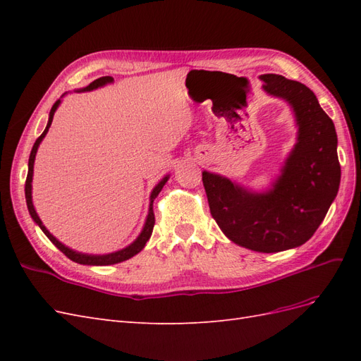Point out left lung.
I'll list each match as a JSON object with an SVG mask.
<instances>
[{
    "label": "left lung",
    "mask_w": 361,
    "mask_h": 361,
    "mask_svg": "<svg viewBox=\"0 0 361 361\" xmlns=\"http://www.w3.org/2000/svg\"><path fill=\"white\" fill-rule=\"evenodd\" d=\"M264 90L289 102L298 125L297 145L267 192H251L220 174L203 171L211 215L235 244L260 253L300 247L324 221L341 185L333 120L314 93L276 73L260 76Z\"/></svg>",
    "instance_id": "8db88e82"
}]
</instances>
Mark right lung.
Listing matches in <instances>:
<instances>
[{"instance_id":"right-lung-1","label":"right lung","mask_w":361,"mask_h":361,"mask_svg":"<svg viewBox=\"0 0 361 361\" xmlns=\"http://www.w3.org/2000/svg\"><path fill=\"white\" fill-rule=\"evenodd\" d=\"M113 81H114V80L111 78V76H101V78L94 80L93 82H90L87 87H84V89L80 90V92H90V90L97 89V87H102V85H105V84H110V82H113ZM60 102H61V101L59 99L56 104L52 105L51 111H49L48 125H47L45 130H43V133H42V135L36 140L35 146H32V149H31L30 159H28V174H27V180H25V200H27V206H28V212H30L32 220H35V223L42 228V232L49 238V241H51L54 245H56V247L61 251L63 255H66L71 260L76 262V264H81V265H114V264H118V262L128 260V259H130L133 256H135L137 253H140V251L145 248L146 243L149 241V238H150V235H152V231H154V226H155V214H154V207H152V206H154V200L157 199V195L161 192L162 187H164V185H166V182L169 180V176L164 178V179L157 185V187L154 188V191H152V194H150V204H149V214H147V218H146V223H145L143 231H141V233L138 235V238L135 239V241H134L133 244H130V245H128L126 248L114 251V253H110V255H84V253H78V251H75V250L66 247L64 244H61V243L59 241V239H57L56 236H52V235L48 232V228H47L45 226H43L42 220H40L37 212H36V209H35V206H32V197H31L32 167H35V159H36V154H37V147H39V145L42 143V140L45 138V135H47V133H48V129H49V126H51V123H52L54 113H56V110L59 108Z\"/></svg>"}]
</instances>
